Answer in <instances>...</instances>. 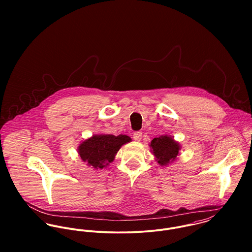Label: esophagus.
<instances>
[{
    "mask_svg": "<svg viewBox=\"0 0 252 252\" xmlns=\"http://www.w3.org/2000/svg\"><path fill=\"white\" fill-rule=\"evenodd\" d=\"M142 137H143L142 132H135V133L133 134V139H134L135 141H137V142H140V141L142 140Z\"/></svg>",
    "mask_w": 252,
    "mask_h": 252,
    "instance_id": "34e87169",
    "label": "esophagus"
}]
</instances>
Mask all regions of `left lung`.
<instances>
[{
    "instance_id": "1",
    "label": "left lung",
    "mask_w": 252,
    "mask_h": 252,
    "mask_svg": "<svg viewBox=\"0 0 252 252\" xmlns=\"http://www.w3.org/2000/svg\"><path fill=\"white\" fill-rule=\"evenodd\" d=\"M151 153L155 156V160L161 166H167L174 162L178 156L181 146L170 136H160L154 138L149 144Z\"/></svg>"
}]
</instances>
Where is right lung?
<instances>
[{
  "label": "right lung",
  "mask_w": 252,
  "mask_h": 252,
  "mask_svg": "<svg viewBox=\"0 0 252 252\" xmlns=\"http://www.w3.org/2000/svg\"><path fill=\"white\" fill-rule=\"evenodd\" d=\"M130 142L126 135H93L78 145L77 152L83 162L98 170L108 166L120 147Z\"/></svg>",
  "instance_id": "add662e5"
}]
</instances>
